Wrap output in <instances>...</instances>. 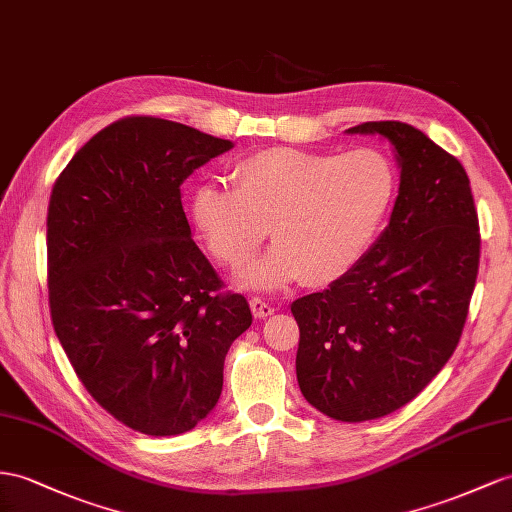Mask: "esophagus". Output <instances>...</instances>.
<instances>
[{
  "label": "esophagus",
  "instance_id": "obj_1",
  "mask_svg": "<svg viewBox=\"0 0 512 512\" xmlns=\"http://www.w3.org/2000/svg\"><path fill=\"white\" fill-rule=\"evenodd\" d=\"M251 309H253V316L259 318V320L270 318V316H274V311H277L272 305H268L266 300H261V298H251Z\"/></svg>",
  "mask_w": 512,
  "mask_h": 512
}]
</instances>
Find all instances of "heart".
<instances>
[{"label": "heart", "mask_w": 512, "mask_h": 512, "mask_svg": "<svg viewBox=\"0 0 512 512\" xmlns=\"http://www.w3.org/2000/svg\"><path fill=\"white\" fill-rule=\"evenodd\" d=\"M229 179L233 190L218 183L194 190V225L229 268L244 266L270 227L277 244L240 272V283L277 292L300 279L316 287L344 279L389 216L400 173L378 147H272L235 160Z\"/></svg>", "instance_id": "obj_1"}]
</instances>
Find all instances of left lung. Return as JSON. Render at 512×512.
Masks as SVG:
<instances>
[{"mask_svg":"<svg viewBox=\"0 0 512 512\" xmlns=\"http://www.w3.org/2000/svg\"><path fill=\"white\" fill-rule=\"evenodd\" d=\"M346 134L389 140L400 188L359 264L292 303L296 376L320 413L368 422L411 402L452 357L478 277L480 231L465 168L424 131L374 121Z\"/></svg>","mask_w":512,"mask_h":512,"instance_id":"1","label":"left lung"}]
</instances>
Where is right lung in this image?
<instances>
[{
    "mask_svg": "<svg viewBox=\"0 0 512 512\" xmlns=\"http://www.w3.org/2000/svg\"><path fill=\"white\" fill-rule=\"evenodd\" d=\"M231 140L153 116L101 129L62 170L47 214L49 307L75 374L103 409L151 437L216 406L225 357L253 322L181 205V183Z\"/></svg>",
    "mask_w": 512,
    "mask_h": 512,
    "instance_id": "add662e5",
    "label": "right lung"
}]
</instances>
